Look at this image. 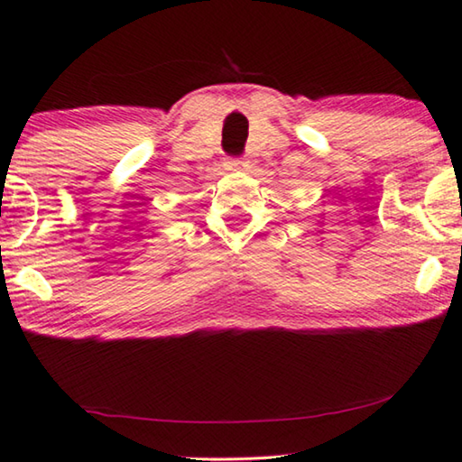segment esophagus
Instances as JSON below:
<instances>
[{
	"mask_svg": "<svg viewBox=\"0 0 462 462\" xmlns=\"http://www.w3.org/2000/svg\"><path fill=\"white\" fill-rule=\"evenodd\" d=\"M228 168L230 170H246L249 168V162H246L245 157H232V160H228Z\"/></svg>",
	"mask_w": 462,
	"mask_h": 462,
	"instance_id": "obj_1",
	"label": "esophagus"
}]
</instances>
